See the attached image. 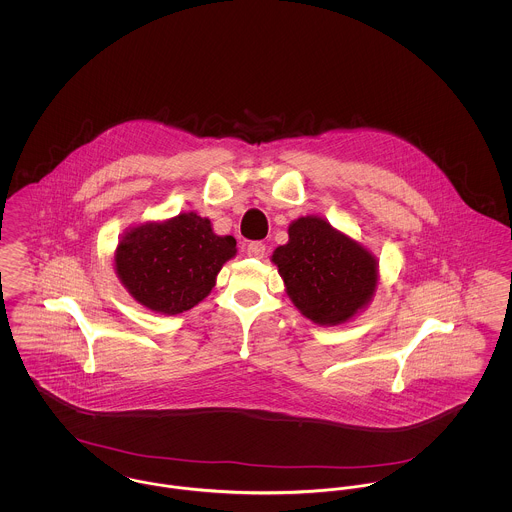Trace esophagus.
Masks as SVG:
<instances>
[{
  "mask_svg": "<svg viewBox=\"0 0 512 512\" xmlns=\"http://www.w3.org/2000/svg\"><path fill=\"white\" fill-rule=\"evenodd\" d=\"M245 253L249 257H255V259H263L265 253H267V245L261 244V242H251L245 247Z\"/></svg>",
  "mask_w": 512,
  "mask_h": 512,
  "instance_id": "obj_1",
  "label": "esophagus"
}]
</instances>
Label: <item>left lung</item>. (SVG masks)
<instances>
[{"label": "left lung", "mask_w": 512, "mask_h": 512, "mask_svg": "<svg viewBox=\"0 0 512 512\" xmlns=\"http://www.w3.org/2000/svg\"><path fill=\"white\" fill-rule=\"evenodd\" d=\"M278 245L272 263L299 313L320 326H338L357 317L372 301L380 272L365 245L320 217H299Z\"/></svg>", "instance_id": "obj_1"}]
</instances>
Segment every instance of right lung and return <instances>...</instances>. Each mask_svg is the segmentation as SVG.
Returning <instances> with one entry per match:
<instances>
[{"instance_id": "1", "label": "right lung", "mask_w": 512, "mask_h": 512, "mask_svg": "<svg viewBox=\"0 0 512 512\" xmlns=\"http://www.w3.org/2000/svg\"><path fill=\"white\" fill-rule=\"evenodd\" d=\"M236 251V240L217 236L211 220L180 213L128 228L115 249V270L140 305L180 315L211 293L220 268Z\"/></svg>"}]
</instances>
